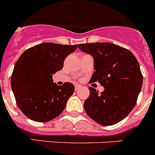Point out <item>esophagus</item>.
<instances>
[{
	"label": "esophagus",
	"mask_w": 155,
	"mask_h": 155,
	"mask_svg": "<svg viewBox=\"0 0 155 155\" xmlns=\"http://www.w3.org/2000/svg\"><path fill=\"white\" fill-rule=\"evenodd\" d=\"M81 86L80 84H76V85H75V90L79 89V88H81Z\"/></svg>",
	"instance_id": "1"
}]
</instances>
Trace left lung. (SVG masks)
<instances>
[{"mask_svg": "<svg viewBox=\"0 0 155 155\" xmlns=\"http://www.w3.org/2000/svg\"><path fill=\"white\" fill-rule=\"evenodd\" d=\"M78 47L94 60L95 71L90 81H98L105 88L99 93L89 87L91 94L84 103L86 113L101 125H114L136 105L143 84L139 63L130 50L113 43H82Z\"/></svg>", "mask_w": 155, "mask_h": 155, "instance_id": "1", "label": "left lung"}]
</instances>
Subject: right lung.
<instances>
[{
  "mask_svg": "<svg viewBox=\"0 0 155 155\" xmlns=\"http://www.w3.org/2000/svg\"><path fill=\"white\" fill-rule=\"evenodd\" d=\"M77 48V45L43 42L25 50L15 63L12 89L18 106L30 120L50 121L64 110L74 86L69 82L57 85L53 74L63 69L65 57Z\"/></svg>",
  "mask_w": 155,
  "mask_h": 155,
  "instance_id": "obj_1",
  "label": "right lung"
}]
</instances>
